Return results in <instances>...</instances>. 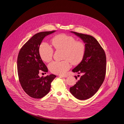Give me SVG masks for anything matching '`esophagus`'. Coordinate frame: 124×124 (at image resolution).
Listing matches in <instances>:
<instances>
[{
    "mask_svg": "<svg viewBox=\"0 0 124 124\" xmlns=\"http://www.w3.org/2000/svg\"><path fill=\"white\" fill-rule=\"evenodd\" d=\"M59 76L60 77H61V78H67V75H60Z\"/></svg>",
    "mask_w": 124,
    "mask_h": 124,
    "instance_id": "1",
    "label": "esophagus"
}]
</instances>
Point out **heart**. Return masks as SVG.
Here are the masks:
<instances>
[{"instance_id":"obj_1","label":"heart","mask_w":124,"mask_h":124,"mask_svg":"<svg viewBox=\"0 0 124 124\" xmlns=\"http://www.w3.org/2000/svg\"><path fill=\"white\" fill-rule=\"evenodd\" d=\"M52 46L56 50H63L61 61H53L48 65L52 73L63 74L71 68V63L74 65L80 64L83 60L85 52V45L81 41H77L72 36L64 33L55 36L51 40ZM39 53L41 59L46 62L52 58L53 50L46 43H42L39 47Z\"/></svg>"}]
</instances>
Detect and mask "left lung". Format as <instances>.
<instances>
[{
	"label": "left lung",
	"instance_id": "left-lung-1",
	"mask_svg": "<svg viewBox=\"0 0 124 124\" xmlns=\"http://www.w3.org/2000/svg\"><path fill=\"white\" fill-rule=\"evenodd\" d=\"M71 32L83 40L85 52L82 62L72 70L73 72L82 75L76 84L70 88V92L76 98L85 100L94 95L104 82L106 69V55L93 36ZM75 78L77 79V77Z\"/></svg>",
	"mask_w": 124,
	"mask_h": 124
}]
</instances>
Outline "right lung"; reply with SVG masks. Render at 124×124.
Masks as SVG:
<instances>
[{
  "mask_svg": "<svg viewBox=\"0 0 124 124\" xmlns=\"http://www.w3.org/2000/svg\"><path fill=\"white\" fill-rule=\"evenodd\" d=\"M55 31H42L33 36L21 48L17 59L19 80L25 92L30 96L39 99L50 91L51 83L56 76L51 74L40 77L41 72L48 69L39 53V47L43 39Z\"/></svg>",
  "mask_w": 124,
  "mask_h": 124,
  "instance_id": "right-lung-1",
  "label": "right lung"
}]
</instances>
